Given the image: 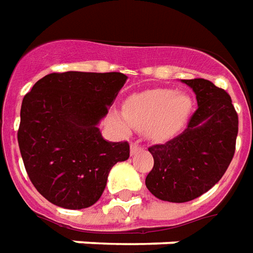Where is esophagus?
Segmentation results:
<instances>
[{
	"label": "esophagus",
	"mask_w": 253,
	"mask_h": 253,
	"mask_svg": "<svg viewBox=\"0 0 253 253\" xmlns=\"http://www.w3.org/2000/svg\"><path fill=\"white\" fill-rule=\"evenodd\" d=\"M141 149H142L141 145L137 144V142H132L131 146H130V153H131V155H135V153L141 151Z\"/></svg>",
	"instance_id": "34e87169"
}]
</instances>
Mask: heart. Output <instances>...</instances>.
Returning a JSON list of instances; mask_svg holds the SVG:
<instances>
[{
  "label": "heart",
  "instance_id": "1",
  "mask_svg": "<svg viewBox=\"0 0 253 253\" xmlns=\"http://www.w3.org/2000/svg\"><path fill=\"white\" fill-rule=\"evenodd\" d=\"M192 109V101L183 93L171 89H152L134 94L125 102V118L115 122L123 131L130 126L145 130L146 137L156 142L167 141L181 130Z\"/></svg>",
  "mask_w": 253,
  "mask_h": 253
}]
</instances>
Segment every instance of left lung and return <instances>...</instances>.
I'll list each match as a JSON object with an SVG mask.
<instances>
[{
  "instance_id": "left-lung-1",
  "label": "left lung",
  "mask_w": 253,
  "mask_h": 253,
  "mask_svg": "<svg viewBox=\"0 0 253 253\" xmlns=\"http://www.w3.org/2000/svg\"><path fill=\"white\" fill-rule=\"evenodd\" d=\"M182 82L193 89L199 107L179 135L148 148L155 164L145 179L153 196L171 203L194 200L212 188L234 156L238 134L226 90L203 78Z\"/></svg>"
}]
</instances>
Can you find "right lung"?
I'll return each instance as SVG.
<instances>
[{"label": "right lung", "instance_id": "obj_1", "mask_svg": "<svg viewBox=\"0 0 253 253\" xmlns=\"http://www.w3.org/2000/svg\"><path fill=\"white\" fill-rule=\"evenodd\" d=\"M127 77L121 72H53L24 96L17 142L30 181L47 201L68 210L93 206L111 169L130 156L127 141L102 138Z\"/></svg>", "mask_w": 253, "mask_h": 253}]
</instances>
